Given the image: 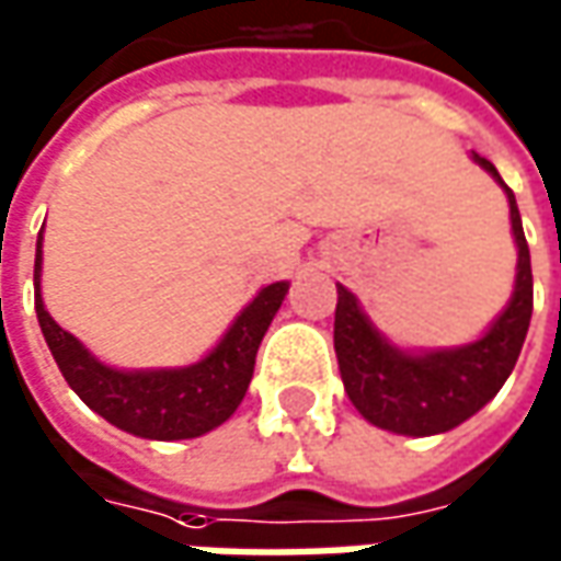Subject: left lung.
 Masks as SVG:
<instances>
[{"instance_id": "obj_1", "label": "left lung", "mask_w": 561, "mask_h": 561, "mask_svg": "<svg viewBox=\"0 0 561 561\" xmlns=\"http://www.w3.org/2000/svg\"><path fill=\"white\" fill-rule=\"evenodd\" d=\"M472 162H479L504 186L513 239L519 249L513 297L479 341L451 350L405 353L371 325L356 295L337 285L334 353H337L346 396L368 424L399 436L448 433L472 417L482 405H489L504 387L510 371L516 368L531 322L535 282H531V254L522 232L519 205L513 190L501 181L497 169L485 156L472 152Z\"/></svg>"}]
</instances>
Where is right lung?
I'll list each match as a JSON object with an SVG mask.
<instances>
[{"instance_id":"right-lung-1","label":"right lung","mask_w":561,"mask_h":561,"mask_svg":"<svg viewBox=\"0 0 561 561\" xmlns=\"http://www.w3.org/2000/svg\"><path fill=\"white\" fill-rule=\"evenodd\" d=\"M39 279L42 232L36 239V270H33L36 316L60 375L67 377L72 392L104 421L131 436L159 442L196 439L224 421H230V414L249 392L257 346L288 295V282H273L261 288L249 307L236 316L220 344L196 365L119 371L94 359L70 331L60 329L48 316L42 304Z\"/></svg>"}]
</instances>
